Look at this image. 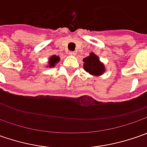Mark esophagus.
Returning a JSON list of instances; mask_svg holds the SVG:
<instances>
[{
    "instance_id": "1",
    "label": "esophagus",
    "mask_w": 147,
    "mask_h": 147,
    "mask_svg": "<svg viewBox=\"0 0 147 147\" xmlns=\"http://www.w3.org/2000/svg\"><path fill=\"white\" fill-rule=\"evenodd\" d=\"M69 55H76V52L75 51H69Z\"/></svg>"
}]
</instances>
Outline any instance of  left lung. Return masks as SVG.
I'll list each match as a JSON object with an SVG mask.
<instances>
[{
	"label": "left lung",
	"mask_w": 147,
	"mask_h": 147,
	"mask_svg": "<svg viewBox=\"0 0 147 147\" xmlns=\"http://www.w3.org/2000/svg\"><path fill=\"white\" fill-rule=\"evenodd\" d=\"M83 68L84 69L94 76H100L104 74L105 68L104 64L100 61L99 57L93 52L89 55V56L83 59Z\"/></svg>",
	"instance_id": "obj_1"
}]
</instances>
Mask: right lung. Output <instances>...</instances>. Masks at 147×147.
I'll return each instance as SVG.
<instances>
[{
    "label": "right lung",
    "mask_w": 147,
    "mask_h": 147,
    "mask_svg": "<svg viewBox=\"0 0 147 147\" xmlns=\"http://www.w3.org/2000/svg\"><path fill=\"white\" fill-rule=\"evenodd\" d=\"M59 61V57L57 56V55H52L51 57H50L49 59L48 64L49 65L47 67H50V68H52V67H55V64H57Z\"/></svg>",
    "instance_id": "right-lung-1"
}]
</instances>
